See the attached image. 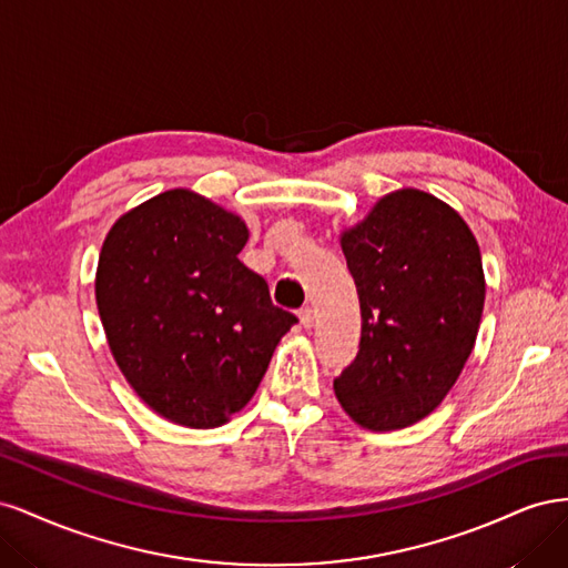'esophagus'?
<instances>
[{"instance_id":"1","label":"esophagus","mask_w":568,"mask_h":568,"mask_svg":"<svg viewBox=\"0 0 568 568\" xmlns=\"http://www.w3.org/2000/svg\"><path fill=\"white\" fill-rule=\"evenodd\" d=\"M298 320H301V324L305 326V329H311V326L315 324V313H313V307H303V311L298 313Z\"/></svg>"}]
</instances>
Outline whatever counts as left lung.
<instances>
[{"instance_id": "1", "label": "left lung", "mask_w": 568, "mask_h": 568, "mask_svg": "<svg viewBox=\"0 0 568 568\" xmlns=\"http://www.w3.org/2000/svg\"><path fill=\"white\" fill-rule=\"evenodd\" d=\"M359 298V351L334 379L343 412L398 432L443 403L467 363L486 301L474 232L445 201L395 189L341 232Z\"/></svg>"}]
</instances>
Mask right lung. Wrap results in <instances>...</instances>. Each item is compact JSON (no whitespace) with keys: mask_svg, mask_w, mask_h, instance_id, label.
Listing matches in <instances>:
<instances>
[{"mask_svg":"<svg viewBox=\"0 0 568 568\" xmlns=\"http://www.w3.org/2000/svg\"><path fill=\"white\" fill-rule=\"evenodd\" d=\"M246 242L242 217L192 189L134 205L104 239L94 296L111 355L168 422L227 424L298 322L239 261Z\"/></svg>","mask_w":568,"mask_h":568,"instance_id":"obj_1","label":"right lung"}]
</instances>
